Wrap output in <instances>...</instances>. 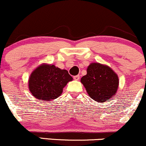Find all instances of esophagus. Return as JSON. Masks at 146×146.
<instances>
[{
	"mask_svg": "<svg viewBox=\"0 0 146 146\" xmlns=\"http://www.w3.org/2000/svg\"><path fill=\"white\" fill-rule=\"evenodd\" d=\"M79 78H80L79 75H76V76H74V79L76 80V81H78V80H79Z\"/></svg>",
	"mask_w": 146,
	"mask_h": 146,
	"instance_id": "1",
	"label": "esophagus"
}]
</instances>
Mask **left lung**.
Instances as JSON below:
<instances>
[{
	"instance_id": "left-lung-1",
	"label": "left lung",
	"mask_w": 146,
	"mask_h": 146,
	"mask_svg": "<svg viewBox=\"0 0 146 146\" xmlns=\"http://www.w3.org/2000/svg\"><path fill=\"white\" fill-rule=\"evenodd\" d=\"M81 82L88 95L99 103L113 97L119 88L117 74L109 66L99 63H92L88 67L87 74L81 78Z\"/></svg>"
}]
</instances>
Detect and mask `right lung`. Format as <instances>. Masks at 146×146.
<instances>
[{"mask_svg":"<svg viewBox=\"0 0 146 146\" xmlns=\"http://www.w3.org/2000/svg\"><path fill=\"white\" fill-rule=\"evenodd\" d=\"M72 79L66 70L43 63L31 74L29 90L36 99L50 101L60 96L63 88Z\"/></svg>","mask_w":146,"mask_h":146,"instance_id":"obj_1","label":"right lung"}]
</instances>
